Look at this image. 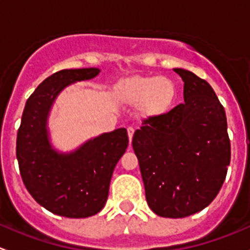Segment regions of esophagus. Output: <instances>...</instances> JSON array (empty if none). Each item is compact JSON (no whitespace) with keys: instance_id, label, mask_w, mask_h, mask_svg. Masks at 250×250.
Instances as JSON below:
<instances>
[{"instance_id":"1","label":"esophagus","mask_w":250,"mask_h":250,"mask_svg":"<svg viewBox=\"0 0 250 250\" xmlns=\"http://www.w3.org/2000/svg\"><path fill=\"white\" fill-rule=\"evenodd\" d=\"M133 132H135V128L132 127V126H128L127 127V133H128V140H132V136H133Z\"/></svg>"}]
</instances>
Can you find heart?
Instances as JSON below:
<instances>
[{
  "label": "heart",
  "instance_id": "b5f03b06",
  "mask_svg": "<svg viewBox=\"0 0 250 250\" xmlns=\"http://www.w3.org/2000/svg\"><path fill=\"white\" fill-rule=\"evenodd\" d=\"M120 94L130 104H141L144 112L160 114L173 104L176 85L167 77H133L120 84Z\"/></svg>",
  "mask_w": 250,
  "mask_h": 250
}]
</instances>
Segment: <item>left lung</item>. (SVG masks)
Instances as JSON below:
<instances>
[{"label":"left lung","instance_id":"left-lung-1","mask_svg":"<svg viewBox=\"0 0 250 250\" xmlns=\"http://www.w3.org/2000/svg\"><path fill=\"white\" fill-rule=\"evenodd\" d=\"M184 104L143 119L133 133L146 199L155 214L184 218L219 192L231 159L224 107L212 86L183 68Z\"/></svg>","mask_w":250,"mask_h":250}]
</instances>
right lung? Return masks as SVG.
I'll return each mask as SVG.
<instances>
[{"label": "right lung", "mask_w": 250, "mask_h": 250, "mask_svg": "<svg viewBox=\"0 0 250 250\" xmlns=\"http://www.w3.org/2000/svg\"><path fill=\"white\" fill-rule=\"evenodd\" d=\"M99 73L91 67L51 74L27 99L18 130L22 182L37 203L61 217L87 218L104 208L114 167L128 146L124 127L87 141L71 154H59L49 143L47 118L59 92Z\"/></svg>", "instance_id": "add662e5"}]
</instances>
